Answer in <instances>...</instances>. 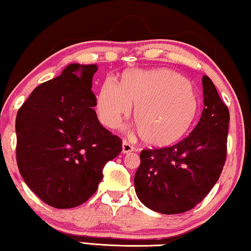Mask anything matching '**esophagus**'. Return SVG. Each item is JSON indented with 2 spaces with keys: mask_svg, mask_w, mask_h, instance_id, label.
I'll list each match as a JSON object with an SVG mask.
<instances>
[{
  "mask_svg": "<svg viewBox=\"0 0 251 251\" xmlns=\"http://www.w3.org/2000/svg\"><path fill=\"white\" fill-rule=\"evenodd\" d=\"M132 151H134L133 145L128 143V142H127L126 140L123 141V153H129Z\"/></svg>",
  "mask_w": 251,
  "mask_h": 251,
  "instance_id": "1",
  "label": "esophagus"
}]
</instances>
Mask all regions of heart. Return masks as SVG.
I'll use <instances>...</instances> for the list:
<instances>
[{
  "label": "heart",
  "mask_w": 251,
  "mask_h": 251,
  "mask_svg": "<svg viewBox=\"0 0 251 251\" xmlns=\"http://www.w3.org/2000/svg\"><path fill=\"white\" fill-rule=\"evenodd\" d=\"M135 104L134 119L143 142L152 147L177 143L195 123L200 102L189 81L167 69L134 70L121 85L107 80L97 98V111L103 125L117 126Z\"/></svg>",
  "instance_id": "1"
}]
</instances>
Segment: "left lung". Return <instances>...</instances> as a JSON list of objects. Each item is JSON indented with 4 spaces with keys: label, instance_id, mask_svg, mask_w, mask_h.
<instances>
[{
    "label": "left lung",
    "instance_id": "obj_1",
    "mask_svg": "<svg viewBox=\"0 0 251 251\" xmlns=\"http://www.w3.org/2000/svg\"><path fill=\"white\" fill-rule=\"evenodd\" d=\"M203 95L201 117L188 136L171 147L141 151L134 186L138 200L153 211H189L206 197L222 173L230 113L206 75Z\"/></svg>",
    "mask_w": 251,
    "mask_h": 251
}]
</instances>
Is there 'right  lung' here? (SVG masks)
<instances>
[{
  "instance_id": "add662e5",
  "label": "right lung",
  "mask_w": 251,
  "mask_h": 251,
  "mask_svg": "<svg viewBox=\"0 0 251 251\" xmlns=\"http://www.w3.org/2000/svg\"><path fill=\"white\" fill-rule=\"evenodd\" d=\"M96 64H70L38 85L16 119L17 163L30 189L56 208L87 201L106 163L122 152V140L102 127L91 91Z\"/></svg>"
}]
</instances>
